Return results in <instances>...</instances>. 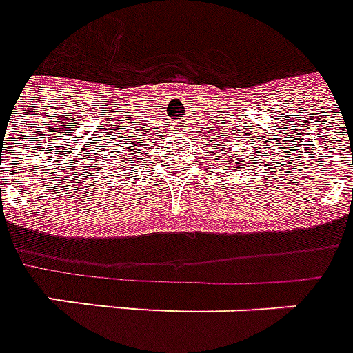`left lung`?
I'll return each mask as SVG.
<instances>
[{"label":"left lung","instance_id":"8db88e82","mask_svg":"<svg viewBox=\"0 0 353 353\" xmlns=\"http://www.w3.org/2000/svg\"><path fill=\"white\" fill-rule=\"evenodd\" d=\"M236 163H238V161H236Z\"/></svg>","mask_w":353,"mask_h":353}]
</instances>
